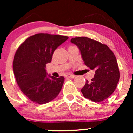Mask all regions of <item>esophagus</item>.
I'll return each instance as SVG.
<instances>
[{"label": "esophagus", "mask_w": 133, "mask_h": 133, "mask_svg": "<svg viewBox=\"0 0 133 133\" xmlns=\"http://www.w3.org/2000/svg\"><path fill=\"white\" fill-rule=\"evenodd\" d=\"M75 75H71V74H68V75H66V76H65V77L68 78H75Z\"/></svg>", "instance_id": "obj_1"}]
</instances>
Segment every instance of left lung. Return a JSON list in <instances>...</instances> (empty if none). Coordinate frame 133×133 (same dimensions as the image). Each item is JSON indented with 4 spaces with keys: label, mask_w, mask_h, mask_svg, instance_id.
Wrapping results in <instances>:
<instances>
[{
    "label": "left lung",
    "mask_w": 133,
    "mask_h": 133,
    "mask_svg": "<svg viewBox=\"0 0 133 133\" xmlns=\"http://www.w3.org/2000/svg\"><path fill=\"white\" fill-rule=\"evenodd\" d=\"M80 49L86 66L95 70L91 81L86 80L81 92L85 98L99 102L109 97L115 91L120 80V71L113 52L105 44L88 37L71 40Z\"/></svg>",
    "instance_id": "8db88e82"
}]
</instances>
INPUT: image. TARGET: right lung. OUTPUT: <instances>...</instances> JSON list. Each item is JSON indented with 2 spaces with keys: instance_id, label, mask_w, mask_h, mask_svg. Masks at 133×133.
<instances>
[{
  "instance_id": "1",
  "label": "right lung",
  "mask_w": 133,
  "mask_h": 133,
  "mask_svg": "<svg viewBox=\"0 0 133 133\" xmlns=\"http://www.w3.org/2000/svg\"><path fill=\"white\" fill-rule=\"evenodd\" d=\"M68 39L66 36L38 33L27 38L17 49L13 73L21 91L33 102H49L61 91L64 76H48L45 68L51 62L55 50Z\"/></svg>"
}]
</instances>
